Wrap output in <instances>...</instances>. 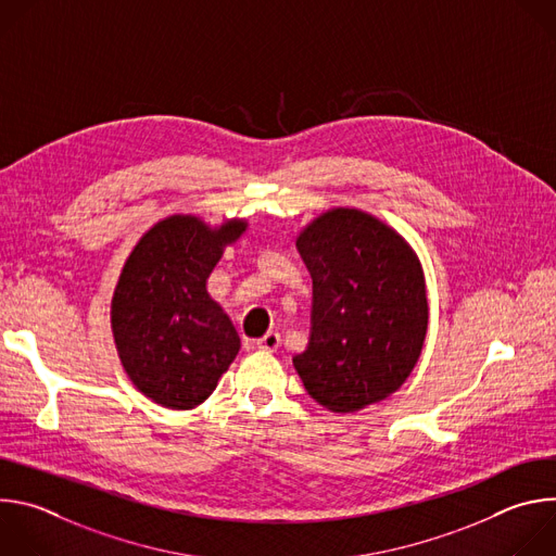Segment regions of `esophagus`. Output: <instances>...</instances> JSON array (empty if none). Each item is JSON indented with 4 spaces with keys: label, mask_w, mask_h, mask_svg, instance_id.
I'll list each match as a JSON object with an SVG mask.
<instances>
[{
    "label": "esophagus",
    "mask_w": 556,
    "mask_h": 556,
    "mask_svg": "<svg viewBox=\"0 0 556 556\" xmlns=\"http://www.w3.org/2000/svg\"><path fill=\"white\" fill-rule=\"evenodd\" d=\"M255 345L257 350H264V352H277V348L281 345V337L277 332H268L262 339H257Z\"/></svg>",
    "instance_id": "esophagus-1"
}]
</instances>
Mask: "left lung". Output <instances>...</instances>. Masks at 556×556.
Here are the masks:
<instances>
[{"instance_id": "1", "label": "left lung", "mask_w": 556, "mask_h": 556, "mask_svg": "<svg viewBox=\"0 0 556 556\" xmlns=\"http://www.w3.org/2000/svg\"><path fill=\"white\" fill-rule=\"evenodd\" d=\"M312 277L307 348L292 358L312 399L337 414L384 401L416 367L429 324L420 262L358 208H332L296 237Z\"/></svg>"}]
</instances>
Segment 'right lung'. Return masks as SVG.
Returning a JSON list of instances; mask_svg holds the SVG:
<instances>
[{
    "label": "right lung",
    "mask_w": 556,
    "mask_h": 556,
    "mask_svg": "<svg viewBox=\"0 0 556 556\" xmlns=\"http://www.w3.org/2000/svg\"><path fill=\"white\" fill-rule=\"evenodd\" d=\"M244 230V219L211 228L193 215H172L127 257L112 299V330L129 380L153 403L198 407L240 352V337L206 292V279Z\"/></svg>",
    "instance_id": "add662e5"
}]
</instances>
